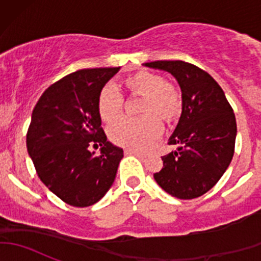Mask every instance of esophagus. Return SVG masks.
I'll return each mask as SVG.
<instances>
[{
    "instance_id": "1",
    "label": "esophagus",
    "mask_w": 261,
    "mask_h": 261,
    "mask_svg": "<svg viewBox=\"0 0 261 261\" xmlns=\"http://www.w3.org/2000/svg\"><path fill=\"white\" fill-rule=\"evenodd\" d=\"M125 154H126V155H135V156H138L139 159H141V160L145 159V155L141 154V152L134 151V150H125Z\"/></svg>"
}]
</instances>
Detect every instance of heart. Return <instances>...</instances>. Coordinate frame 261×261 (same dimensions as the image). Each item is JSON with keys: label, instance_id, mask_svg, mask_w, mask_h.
Returning <instances> with one entry per match:
<instances>
[{"label": "heart", "instance_id": "1", "mask_svg": "<svg viewBox=\"0 0 261 261\" xmlns=\"http://www.w3.org/2000/svg\"><path fill=\"white\" fill-rule=\"evenodd\" d=\"M131 96H141V117H121L109 127L112 143L134 151H144L163 133V123L173 122L180 116L183 99L174 83L167 82L160 74L140 70L123 80ZM98 115L105 122H111L123 109V96L114 84H106L101 89L97 101Z\"/></svg>", "mask_w": 261, "mask_h": 261}]
</instances>
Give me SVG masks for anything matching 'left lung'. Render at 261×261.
<instances>
[{"label": "left lung", "instance_id": "left-lung-1", "mask_svg": "<svg viewBox=\"0 0 261 261\" xmlns=\"http://www.w3.org/2000/svg\"><path fill=\"white\" fill-rule=\"evenodd\" d=\"M146 67L167 70L181 89V116L162 156L163 169L154 179L170 196L192 199L220 180L235 151L236 118L220 84L201 68L183 60H156Z\"/></svg>", "mask_w": 261, "mask_h": 261}]
</instances>
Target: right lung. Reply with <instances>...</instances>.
Here are the masks:
<instances>
[{"instance_id":"right-lung-1","label":"right lung","mask_w":261,"mask_h":261,"mask_svg":"<svg viewBox=\"0 0 261 261\" xmlns=\"http://www.w3.org/2000/svg\"><path fill=\"white\" fill-rule=\"evenodd\" d=\"M120 67L81 69L45 89L34 107L26 146L36 174L63 202L88 207L114 183L121 147L107 141L97 109L98 94ZM101 146L94 157L89 147Z\"/></svg>"}]
</instances>
